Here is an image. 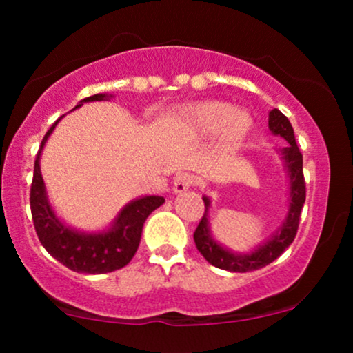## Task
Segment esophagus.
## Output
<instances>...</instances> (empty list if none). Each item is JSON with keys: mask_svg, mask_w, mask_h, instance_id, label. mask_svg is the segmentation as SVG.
I'll return each instance as SVG.
<instances>
[{"mask_svg": "<svg viewBox=\"0 0 353 353\" xmlns=\"http://www.w3.org/2000/svg\"><path fill=\"white\" fill-rule=\"evenodd\" d=\"M194 185V176L192 174H188V172H181L177 174L176 177H174V192L176 194H182L185 192V190L190 189Z\"/></svg>", "mask_w": 353, "mask_h": 353, "instance_id": "esophagus-1", "label": "esophagus"}]
</instances>
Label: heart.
<instances>
[{
    "mask_svg": "<svg viewBox=\"0 0 353 353\" xmlns=\"http://www.w3.org/2000/svg\"><path fill=\"white\" fill-rule=\"evenodd\" d=\"M176 123L185 134H216L221 148L236 149L252 131V117L241 108H229L222 101H201L182 108Z\"/></svg>",
    "mask_w": 353,
    "mask_h": 353,
    "instance_id": "obj_1",
    "label": "heart"
}]
</instances>
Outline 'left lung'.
I'll use <instances>...</instances> for the list:
<instances>
[{
    "mask_svg": "<svg viewBox=\"0 0 353 353\" xmlns=\"http://www.w3.org/2000/svg\"><path fill=\"white\" fill-rule=\"evenodd\" d=\"M269 128L275 136H282L289 143L281 151L290 185L289 212H287L282 228L269 241L259 245L257 249H254L252 252H230V250L224 249L221 244H217L212 236H210L208 219L210 201L209 197H202L205 212L201 219L199 225H197L196 232H194V242H196L197 250L204 255V259L209 264L216 265L219 269L229 270V272H249V270H257L269 265L275 259L281 257L283 250L292 244L299 229V219H301L303 202H305V179H303L302 154L299 151L297 143H295L292 124L279 109H272L269 112Z\"/></svg>",
    "mask_w": 353,
    "mask_h": 353,
    "instance_id": "1",
    "label": "left lung"
}]
</instances>
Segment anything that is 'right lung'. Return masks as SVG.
Wrapping results in <instances>:
<instances>
[{
  "instance_id": "add662e5",
  "label": "right lung",
  "mask_w": 353,
  "mask_h": 353,
  "mask_svg": "<svg viewBox=\"0 0 353 353\" xmlns=\"http://www.w3.org/2000/svg\"><path fill=\"white\" fill-rule=\"evenodd\" d=\"M112 96L94 94L84 98L76 108L83 103L91 101H108ZM61 119V117H59ZM59 119L51 125L50 131L43 137L39 151L34 159L33 184H31L30 204L33 224L38 234L39 242L56 261L66 265L68 269L81 274H108L112 270L123 269L134 257L141 242L143 225L152 210L164 204V197L144 196L141 199L129 202L125 208L117 214L114 224L108 230L98 234L79 232V230L68 228L59 221L52 210L46 196V188L39 168V157L46 144L48 137L59 123Z\"/></svg>"
}]
</instances>
